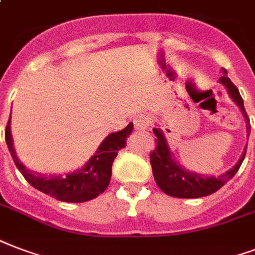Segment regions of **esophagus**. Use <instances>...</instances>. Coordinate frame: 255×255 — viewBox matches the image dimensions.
<instances>
[{"label": "esophagus", "instance_id": "34e87169", "mask_svg": "<svg viewBox=\"0 0 255 255\" xmlns=\"http://www.w3.org/2000/svg\"><path fill=\"white\" fill-rule=\"evenodd\" d=\"M133 124L137 130H146L150 126V120L146 114H139L133 118Z\"/></svg>", "mask_w": 255, "mask_h": 255}]
</instances>
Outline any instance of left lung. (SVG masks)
I'll return each mask as SVG.
<instances>
[{
  "mask_svg": "<svg viewBox=\"0 0 255 255\" xmlns=\"http://www.w3.org/2000/svg\"><path fill=\"white\" fill-rule=\"evenodd\" d=\"M222 72H223V76H221L219 83L225 86L230 98L233 99V102L239 107V110L242 113V116L246 121V131H248L249 139L250 122H249L248 114L245 110L244 99L241 97V94L234 86V83L229 79L227 71L222 68ZM153 133L157 137V148L150 153V165H152L153 176H154L158 188L161 189L162 192H165L166 195L173 196V198L196 199L208 196V195L216 192L230 179H233L235 173L238 172L239 166L244 162L245 156H246V149H248V146H245L242 156L231 169L226 171L221 176H204L203 173H196V172L185 169L184 166H181L179 162L176 161L171 152V148L168 145L165 134L160 128H154Z\"/></svg>",
  "mask_w": 255,
  "mask_h": 255,
  "instance_id": "left-lung-1",
  "label": "left lung"
}]
</instances>
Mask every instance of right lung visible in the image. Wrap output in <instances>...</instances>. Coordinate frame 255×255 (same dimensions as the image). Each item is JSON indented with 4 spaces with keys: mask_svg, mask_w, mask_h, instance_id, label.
Here are the masks:
<instances>
[{
    "mask_svg": "<svg viewBox=\"0 0 255 255\" xmlns=\"http://www.w3.org/2000/svg\"><path fill=\"white\" fill-rule=\"evenodd\" d=\"M133 130L129 124L124 130L110 133L99 145L97 152L82 168L64 175H43L28 169L14 150L10 131V118L5 130V141L11 158L21 172V175L32 187L57 200L68 203H82L97 198L107 188L112 179V165L121 149L126 146V139Z\"/></svg>",
    "mask_w": 255,
    "mask_h": 255,
    "instance_id": "right-lung-1",
    "label": "right lung"
}]
</instances>
